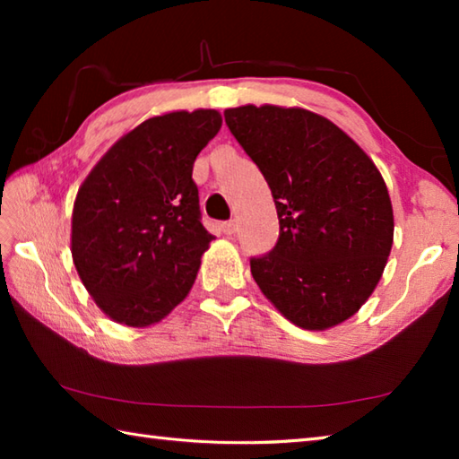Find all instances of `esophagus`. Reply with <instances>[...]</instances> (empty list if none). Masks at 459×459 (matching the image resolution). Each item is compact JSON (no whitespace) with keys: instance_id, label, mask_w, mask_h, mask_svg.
I'll return each mask as SVG.
<instances>
[{"instance_id":"1","label":"esophagus","mask_w":459,"mask_h":459,"mask_svg":"<svg viewBox=\"0 0 459 459\" xmlns=\"http://www.w3.org/2000/svg\"><path fill=\"white\" fill-rule=\"evenodd\" d=\"M237 229H238V224H237V221H229V222H222V232L224 235H235L237 232Z\"/></svg>"}]
</instances>
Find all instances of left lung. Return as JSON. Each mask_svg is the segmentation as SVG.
<instances>
[{"mask_svg":"<svg viewBox=\"0 0 459 459\" xmlns=\"http://www.w3.org/2000/svg\"><path fill=\"white\" fill-rule=\"evenodd\" d=\"M224 121L277 208V245L251 259L259 290L304 330L346 322L375 291L393 247V204L375 161L301 107L243 105Z\"/></svg>","mask_w":459,"mask_h":459,"instance_id":"8db88e82","label":"left lung"}]
</instances>
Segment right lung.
Listing matches in <instances>:
<instances>
[{"label": "right lung", "mask_w": 459, "mask_h": 459, "mask_svg": "<svg viewBox=\"0 0 459 459\" xmlns=\"http://www.w3.org/2000/svg\"><path fill=\"white\" fill-rule=\"evenodd\" d=\"M221 126L216 108L155 115L108 147L81 184L73 263L113 322L147 328L190 293L214 238L200 222L192 168Z\"/></svg>", "instance_id": "obj_1"}]
</instances>
